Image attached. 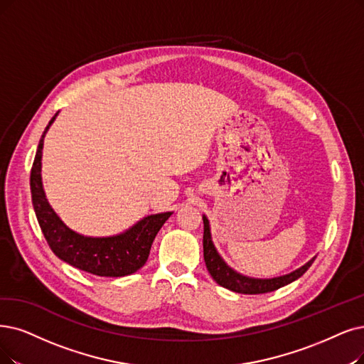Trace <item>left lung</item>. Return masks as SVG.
Instances as JSON below:
<instances>
[{"instance_id": "left-lung-1", "label": "left lung", "mask_w": 364, "mask_h": 364, "mask_svg": "<svg viewBox=\"0 0 364 364\" xmlns=\"http://www.w3.org/2000/svg\"><path fill=\"white\" fill-rule=\"evenodd\" d=\"M203 224H205V232H203V254H205L206 267L212 278L215 279V282L218 285L230 289V291L240 293V294H263V293L274 291V289L285 287L288 284H291L293 281L299 279L300 276L312 266L315 259L314 257L300 269L284 276H278V278H270V279L250 278V276H245L237 273L236 270H232L221 258V255L218 254L215 245L212 242L209 220L205 215H203Z\"/></svg>"}]
</instances>
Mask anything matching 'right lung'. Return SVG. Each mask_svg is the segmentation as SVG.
<instances>
[{
	"label": "right lung",
	"instance_id": "1",
	"mask_svg": "<svg viewBox=\"0 0 364 364\" xmlns=\"http://www.w3.org/2000/svg\"><path fill=\"white\" fill-rule=\"evenodd\" d=\"M56 116L40 139L30 178L33 206L43 235L52 252L73 267L107 278L132 274L146 263L156 232L173 212L149 215L121 235L109 237L83 236L68 228L50 208L41 182L43 141Z\"/></svg>",
	"mask_w": 364,
	"mask_h": 364
}]
</instances>
